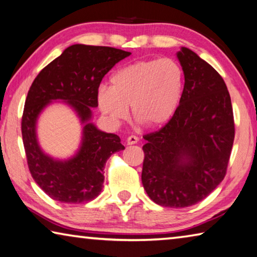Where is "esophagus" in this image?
<instances>
[{
	"label": "esophagus",
	"instance_id": "esophagus-1",
	"mask_svg": "<svg viewBox=\"0 0 257 257\" xmlns=\"http://www.w3.org/2000/svg\"><path fill=\"white\" fill-rule=\"evenodd\" d=\"M138 142V137H136V136H129L128 138H127V141H125V143H127V145H134V144H136Z\"/></svg>",
	"mask_w": 257,
	"mask_h": 257
}]
</instances>
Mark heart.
Here are the masks:
<instances>
[{
	"label": "heart",
	"instance_id": "b5f03b06",
	"mask_svg": "<svg viewBox=\"0 0 257 257\" xmlns=\"http://www.w3.org/2000/svg\"><path fill=\"white\" fill-rule=\"evenodd\" d=\"M184 72L173 58L140 60L117 70L111 88L100 87L97 103L113 123H121L132 108L134 119L149 128L162 127L180 106Z\"/></svg>",
	"mask_w": 257,
	"mask_h": 257
}]
</instances>
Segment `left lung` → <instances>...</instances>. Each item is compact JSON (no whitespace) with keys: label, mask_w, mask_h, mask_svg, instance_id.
Here are the masks:
<instances>
[{"label":"left lung","mask_w":257,"mask_h":257,"mask_svg":"<svg viewBox=\"0 0 257 257\" xmlns=\"http://www.w3.org/2000/svg\"><path fill=\"white\" fill-rule=\"evenodd\" d=\"M184 72L177 112L144 136L142 183L164 207L195 205L223 181L234 140L230 93L222 76L185 47L176 54Z\"/></svg>","instance_id":"8db88e82"}]
</instances>
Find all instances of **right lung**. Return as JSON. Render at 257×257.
I'll use <instances>...</instances> for the list:
<instances>
[{
    "mask_svg": "<svg viewBox=\"0 0 257 257\" xmlns=\"http://www.w3.org/2000/svg\"><path fill=\"white\" fill-rule=\"evenodd\" d=\"M130 55L111 47L73 44L47 65L32 83L22 119L24 148L32 177L54 200L84 203L98 197L107 159L124 150L119 136L101 132L92 123L91 108L98 106L97 92L105 74ZM54 101L70 106L83 124L79 150L64 161L44 153L36 134L39 114Z\"/></svg>",
    "mask_w": 257,
    "mask_h": 257,
    "instance_id": "right-lung-1",
    "label": "right lung"
}]
</instances>
